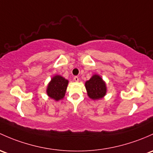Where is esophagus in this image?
Listing matches in <instances>:
<instances>
[{
    "label": "esophagus",
    "mask_w": 153,
    "mask_h": 153,
    "mask_svg": "<svg viewBox=\"0 0 153 153\" xmlns=\"http://www.w3.org/2000/svg\"><path fill=\"white\" fill-rule=\"evenodd\" d=\"M73 79H74V81H76V82H78V81H79V78H78V76H75V77H74Z\"/></svg>",
    "instance_id": "34e87169"
}]
</instances>
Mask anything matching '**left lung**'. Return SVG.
Segmentation results:
<instances>
[{
  "label": "left lung",
  "mask_w": 153,
  "mask_h": 153,
  "mask_svg": "<svg viewBox=\"0 0 153 153\" xmlns=\"http://www.w3.org/2000/svg\"><path fill=\"white\" fill-rule=\"evenodd\" d=\"M88 96L92 100L101 99L105 95L107 88L105 83L100 75H94L85 83Z\"/></svg>",
  "instance_id": "8db88e82"
}]
</instances>
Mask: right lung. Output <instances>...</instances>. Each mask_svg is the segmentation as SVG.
<instances>
[{
    "label": "right lung",
    "mask_w": 153,
    "mask_h": 153,
    "mask_svg": "<svg viewBox=\"0 0 153 153\" xmlns=\"http://www.w3.org/2000/svg\"><path fill=\"white\" fill-rule=\"evenodd\" d=\"M68 83V80L65 79L61 75H56L53 76L48 85L46 91L48 95L56 101L63 99Z\"/></svg>",
    "instance_id": "1"
}]
</instances>
